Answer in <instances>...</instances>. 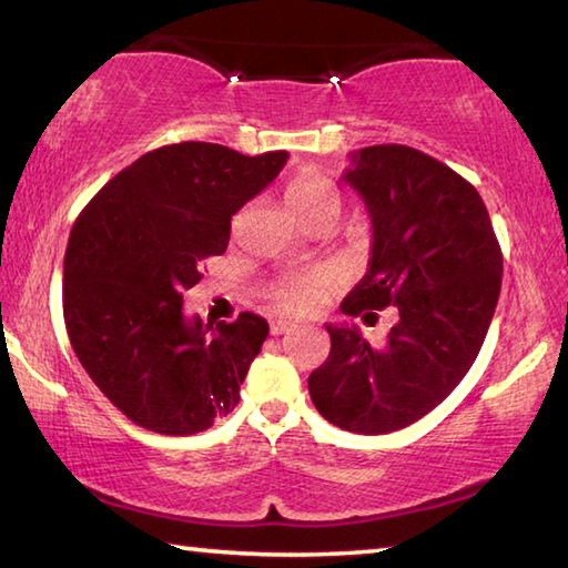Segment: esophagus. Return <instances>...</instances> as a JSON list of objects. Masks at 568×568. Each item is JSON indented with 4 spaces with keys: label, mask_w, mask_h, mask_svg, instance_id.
Segmentation results:
<instances>
[{
    "label": "esophagus",
    "mask_w": 568,
    "mask_h": 568,
    "mask_svg": "<svg viewBox=\"0 0 568 568\" xmlns=\"http://www.w3.org/2000/svg\"><path fill=\"white\" fill-rule=\"evenodd\" d=\"M295 325L291 321H273L271 323V333L273 335H283V333H291Z\"/></svg>",
    "instance_id": "1"
}]
</instances>
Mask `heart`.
Returning <instances> with one entry per match:
<instances>
[{"mask_svg": "<svg viewBox=\"0 0 568 568\" xmlns=\"http://www.w3.org/2000/svg\"><path fill=\"white\" fill-rule=\"evenodd\" d=\"M287 203L301 217L318 213L323 207H341V195L331 180L321 175H303L287 187ZM331 287V277L325 273H305L291 275L277 281L267 297L285 313L303 315L315 311L323 303Z\"/></svg>", "mask_w": 568, "mask_h": 568, "instance_id": "1", "label": "heart"}]
</instances>
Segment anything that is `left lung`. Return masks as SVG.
Listing matches in <instances>:
<instances>
[{
    "label": "left lung",
    "mask_w": 568,
    "mask_h": 568,
    "mask_svg": "<svg viewBox=\"0 0 568 568\" xmlns=\"http://www.w3.org/2000/svg\"><path fill=\"white\" fill-rule=\"evenodd\" d=\"M343 180L373 225L371 263L341 311L398 307L381 348L355 325H325L331 353L307 378L313 406L353 434L426 416L466 376L491 325L504 257L484 200L458 172L406 145L353 152Z\"/></svg>",
    "instance_id": "obj_1"
}]
</instances>
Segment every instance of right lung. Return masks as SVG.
Listing matches in <instances>:
<instances>
[{"instance_id":"right-lung-1","label":"right lung","mask_w":568,"mask_h":568,"mask_svg":"<svg viewBox=\"0 0 568 568\" xmlns=\"http://www.w3.org/2000/svg\"><path fill=\"white\" fill-rule=\"evenodd\" d=\"M285 150L247 158L213 142L148 152L74 220L62 307L70 343L104 398L138 426L190 436L233 413L267 323L185 318L182 293L223 255L230 220L277 178Z\"/></svg>"}]
</instances>
